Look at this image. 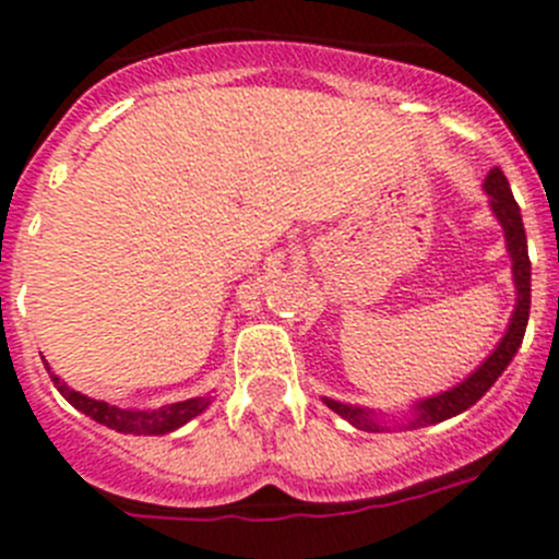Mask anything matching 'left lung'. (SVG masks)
<instances>
[{
    "label": "left lung",
    "mask_w": 559,
    "mask_h": 559,
    "mask_svg": "<svg viewBox=\"0 0 559 559\" xmlns=\"http://www.w3.org/2000/svg\"><path fill=\"white\" fill-rule=\"evenodd\" d=\"M485 191L490 197V210H493V216L499 218V224L504 227V240H507V252L513 258V280H515V310L513 319H510V326H507L504 337L499 341V346L493 349V355L477 368V371L465 377L457 388L452 391H443L438 396H429L424 402H418L413 407V418L407 421L409 429L418 427H429V424H440L447 421V418L457 416L463 409H468L471 404H477L485 393L490 391L496 380L501 377L510 360L519 352L521 341H524L526 332V321H530V276H532V265H530V252H526V233H524V222H521V210L519 202L513 199V191H510V182L501 174V168H490V174L485 177ZM326 407L335 409L337 416L346 418L349 424H355L357 429H368V432H380V424L373 421L371 409L362 407H352V404L343 402H332V399H324Z\"/></svg>",
    "instance_id": "obj_1"
}]
</instances>
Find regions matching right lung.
Segmentation results:
<instances>
[{
    "mask_svg": "<svg viewBox=\"0 0 559 559\" xmlns=\"http://www.w3.org/2000/svg\"><path fill=\"white\" fill-rule=\"evenodd\" d=\"M49 377H52L55 388L60 391V396L66 399L69 404H74L80 413L91 416L94 421L105 424V427L116 429V432L124 435H166L179 429L182 424H188L191 418H197L199 413H204L210 404L207 396H197V399H186V402H174L166 404V407L157 409H121L116 404L99 402V399L82 396V393L71 391L66 382H60L58 373H52V368L46 366Z\"/></svg>",
    "mask_w": 559,
    "mask_h": 559,
    "instance_id": "1",
    "label": "right lung"
}]
</instances>
